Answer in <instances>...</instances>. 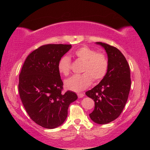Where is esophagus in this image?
Instances as JSON below:
<instances>
[{"instance_id":"obj_1","label":"esophagus","mask_w":150,"mask_h":150,"mask_svg":"<svg viewBox=\"0 0 150 150\" xmlns=\"http://www.w3.org/2000/svg\"><path fill=\"white\" fill-rule=\"evenodd\" d=\"M77 95H78V97H79V98H82V97H83L84 96V93H78Z\"/></svg>"}]
</instances>
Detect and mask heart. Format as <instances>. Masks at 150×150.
Listing matches in <instances>:
<instances>
[{"mask_svg":"<svg viewBox=\"0 0 150 150\" xmlns=\"http://www.w3.org/2000/svg\"><path fill=\"white\" fill-rule=\"evenodd\" d=\"M74 55L79 61L83 62L82 75H75L65 81V86L69 90L81 91L88 88L91 84L92 79L95 82L103 79L106 75L109 62L106 55L103 52L91 47L84 46L76 50ZM71 60L67 56H64L59 60V71L67 76L71 70Z\"/></svg>","mask_w":150,"mask_h":150,"instance_id":"obj_1","label":"heart"}]
</instances>
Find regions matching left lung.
<instances>
[{
	"mask_svg": "<svg viewBox=\"0 0 150 150\" xmlns=\"http://www.w3.org/2000/svg\"><path fill=\"white\" fill-rule=\"evenodd\" d=\"M97 44L106 50L109 66L100 83L86 95L95 102L94 110L90 114L91 119L105 124L115 120L122 113L128 98L131 78L129 66L120 51L106 43Z\"/></svg>",
	"mask_w": 150,
	"mask_h": 150,
	"instance_id": "obj_1",
	"label": "left lung"
}]
</instances>
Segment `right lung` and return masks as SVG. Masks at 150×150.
I'll return each instance as SVG.
<instances>
[{
  "label": "right lung",
  "instance_id": "right-lung-1",
  "mask_svg": "<svg viewBox=\"0 0 150 150\" xmlns=\"http://www.w3.org/2000/svg\"><path fill=\"white\" fill-rule=\"evenodd\" d=\"M71 44H49L31 52L19 75L18 92L31 120L43 128H55L64 122L69 104L77 99L73 91L63 93L59 60Z\"/></svg>",
  "mask_w": 150,
  "mask_h": 150
}]
</instances>
